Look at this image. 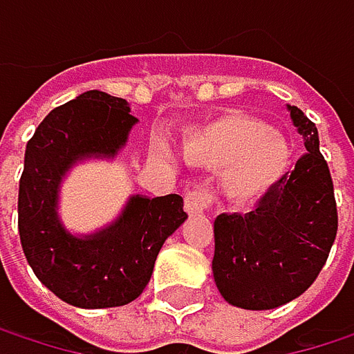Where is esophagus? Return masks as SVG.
<instances>
[{
  "label": "esophagus",
  "instance_id": "1",
  "mask_svg": "<svg viewBox=\"0 0 354 354\" xmlns=\"http://www.w3.org/2000/svg\"><path fill=\"white\" fill-rule=\"evenodd\" d=\"M211 203V194L203 188H188L184 192V211L188 215H201Z\"/></svg>",
  "mask_w": 354,
  "mask_h": 354
}]
</instances>
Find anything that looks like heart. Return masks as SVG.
I'll return each mask as SVG.
<instances>
[{"mask_svg":"<svg viewBox=\"0 0 354 354\" xmlns=\"http://www.w3.org/2000/svg\"><path fill=\"white\" fill-rule=\"evenodd\" d=\"M182 153L192 166L223 170L219 190L234 205L262 198L283 180L293 160L287 135L244 114H227L190 131Z\"/></svg>","mask_w":354,"mask_h":354,"instance_id":"heart-1","label":"heart"}]
</instances>
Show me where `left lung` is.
<instances>
[{"instance_id": "8db88e82", "label": "left lung", "mask_w": 354, "mask_h": 354, "mask_svg": "<svg viewBox=\"0 0 354 354\" xmlns=\"http://www.w3.org/2000/svg\"><path fill=\"white\" fill-rule=\"evenodd\" d=\"M287 110L308 153L254 211L215 219L213 279L221 297L242 310H274L299 297L326 264L338 230L318 129L297 106Z\"/></svg>"}]
</instances>
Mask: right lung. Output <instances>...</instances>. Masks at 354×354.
<instances>
[{"mask_svg":"<svg viewBox=\"0 0 354 354\" xmlns=\"http://www.w3.org/2000/svg\"><path fill=\"white\" fill-rule=\"evenodd\" d=\"M139 120L122 98L90 90L55 108L26 145L18 232L38 281L69 306L118 308L147 287L164 242L186 221L180 194H131L114 221L73 234L59 215L61 184L88 160H114Z\"/></svg>","mask_w":354,"mask_h":354,"instance_id":"right-lung-1","label":"right lung"}]
</instances>
